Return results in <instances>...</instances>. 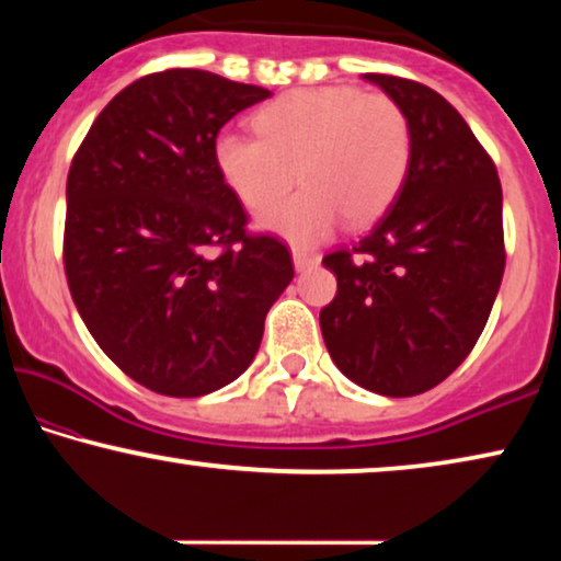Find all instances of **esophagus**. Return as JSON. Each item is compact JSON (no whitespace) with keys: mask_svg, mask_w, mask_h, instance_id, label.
<instances>
[{"mask_svg":"<svg viewBox=\"0 0 561 561\" xmlns=\"http://www.w3.org/2000/svg\"><path fill=\"white\" fill-rule=\"evenodd\" d=\"M317 263H319V255H313V252L294 250V267H296V271H306V267H313Z\"/></svg>","mask_w":561,"mask_h":561,"instance_id":"34e87169","label":"esophagus"}]
</instances>
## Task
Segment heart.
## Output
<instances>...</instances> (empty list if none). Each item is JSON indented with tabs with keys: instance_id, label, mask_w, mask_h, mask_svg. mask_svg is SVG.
<instances>
[{
	"instance_id": "1",
	"label": "heart",
	"mask_w": 561,
	"mask_h": 561,
	"mask_svg": "<svg viewBox=\"0 0 561 561\" xmlns=\"http://www.w3.org/2000/svg\"><path fill=\"white\" fill-rule=\"evenodd\" d=\"M257 137L225 133L214 163L227 188L263 211L298 178L305 188L257 225L294 244H313L344 217L365 227L401 194L413 135L403 106L352 87L294 89L252 117Z\"/></svg>"
}]
</instances>
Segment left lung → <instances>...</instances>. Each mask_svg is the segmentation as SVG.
<instances>
[{"mask_svg": "<svg viewBox=\"0 0 561 561\" xmlns=\"http://www.w3.org/2000/svg\"><path fill=\"white\" fill-rule=\"evenodd\" d=\"M403 106L413 156L396 202L324 265L336 296L319 313L334 365L359 388L419 396L462 365L503 280V191L455 106L424 83L365 73Z\"/></svg>", "mask_w": 561, "mask_h": 561, "instance_id": "8db88e82", "label": "left lung"}]
</instances>
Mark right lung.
Masks as SVG:
<instances>
[{"mask_svg":"<svg viewBox=\"0 0 561 561\" xmlns=\"http://www.w3.org/2000/svg\"><path fill=\"white\" fill-rule=\"evenodd\" d=\"M267 96L198 68L142 76L104 106L68 171L73 304L104 355L152 393L196 398L240 378L294 280L286 244L244 232L214 163L219 129Z\"/></svg>","mask_w":561,"mask_h":561,"instance_id":"obj_1","label":"right lung"}]
</instances>
